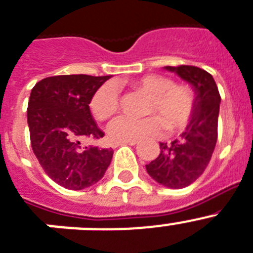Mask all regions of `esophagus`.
<instances>
[{"label": "esophagus", "instance_id": "esophagus-1", "mask_svg": "<svg viewBox=\"0 0 253 253\" xmlns=\"http://www.w3.org/2000/svg\"><path fill=\"white\" fill-rule=\"evenodd\" d=\"M136 140H128V141H120V143H117V145H136Z\"/></svg>", "mask_w": 253, "mask_h": 253}]
</instances>
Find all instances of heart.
Masks as SVG:
<instances>
[{
  "label": "heart",
  "mask_w": 253,
  "mask_h": 253,
  "mask_svg": "<svg viewBox=\"0 0 253 253\" xmlns=\"http://www.w3.org/2000/svg\"><path fill=\"white\" fill-rule=\"evenodd\" d=\"M135 84L141 91L152 95L148 112H157L163 118L157 114L146 117H117L108 126V133L113 141L120 143L156 136L162 131L165 123L167 128L172 131L186 126L194 110V94L190 87L172 84L171 78L158 74L141 77ZM118 107V90L112 84L101 86L90 101L91 112L95 118L101 121L113 116Z\"/></svg>",
  "instance_id": "heart-1"
}]
</instances>
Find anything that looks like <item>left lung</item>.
I'll return each mask as SVG.
<instances>
[{
  "label": "left lung",
  "mask_w": 253,
  "mask_h": 253,
  "mask_svg": "<svg viewBox=\"0 0 253 253\" xmlns=\"http://www.w3.org/2000/svg\"><path fill=\"white\" fill-rule=\"evenodd\" d=\"M188 82L194 91V110L179 139L159 143L161 153L146 165V172L158 184L171 189L190 185L206 169L217 141L221 97L209 72L192 65L165 67Z\"/></svg>",
  "instance_id": "1"
}]
</instances>
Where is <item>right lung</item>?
I'll return each instance as SVG.
<instances>
[{"label":"right lung","mask_w":253,"mask_h":253,"mask_svg":"<svg viewBox=\"0 0 253 253\" xmlns=\"http://www.w3.org/2000/svg\"><path fill=\"white\" fill-rule=\"evenodd\" d=\"M109 78L55 76L32 88L27 110L32 149L48 177L63 188H88L109 167L112 148L82 145L86 139L104 136L91 114L90 101Z\"/></svg>","instance_id":"add662e5"}]
</instances>
